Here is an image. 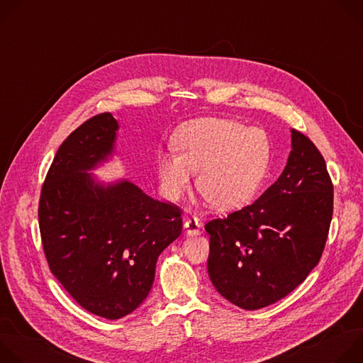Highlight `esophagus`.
Returning a JSON list of instances; mask_svg holds the SVG:
<instances>
[{
    "mask_svg": "<svg viewBox=\"0 0 363 363\" xmlns=\"http://www.w3.org/2000/svg\"><path fill=\"white\" fill-rule=\"evenodd\" d=\"M184 230H185V234H186V235L192 237V235L201 234L202 225H201L199 220L195 218V217H194V218H186L185 223H184Z\"/></svg>",
    "mask_w": 363,
    "mask_h": 363,
    "instance_id": "34e87169",
    "label": "esophagus"
}]
</instances>
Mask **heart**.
<instances>
[{"label":"heart","mask_w":363,"mask_h":363,"mask_svg":"<svg viewBox=\"0 0 363 363\" xmlns=\"http://www.w3.org/2000/svg\"><path fill=\"white\" fill-rule=\"evenodd\" d=\"M174 145L177 152L167 150L158 157L164 194L172 201L179 199L199 171L198 188L221 210L237 208L255 194L272 155L266 130L220 118L184 125Z\"/></svg>","instance_id":"1"}]
</instances>
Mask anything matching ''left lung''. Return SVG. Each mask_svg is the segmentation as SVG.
<instances>
[{"label": "left lung", "mask_w": 363, "mask_h": 363, "mask_svg": "<svg viewBox=\"0 0 363 363\" xmlns=\"http://www.w3.org/2000/svg\"><path fill=\"white\" fill-rule=\"evenodd\" d=\"M332 214L333 185L322 153L291 129L279 179L251 205L205 224L214 287L245 310L286 297L318 266Z\"/></svg>", "instance_id": "8db88e82"}]
</instances>
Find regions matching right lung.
<instances>
[{
    "instance_id": "right-lung-1",
    "label": "right lung",
    "mask_w": 363,
    "mask_h": 363,
    "mask_svg": "<svg viewBox=\"0 0 363 363\" xmlns=\"http://www.w3.org/2000/svg\"><path fill=\"white\" fill-rule=\"evenodd\" d=\"M118 121L100 113L60 145L38 203L48 267L87 312L116 320L147 297L160 254L182 231L181 210L128 179L89 171L115 153Z\"/></svg>"
}]
</instances>
